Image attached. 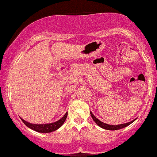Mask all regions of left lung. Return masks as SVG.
Listing matches in <instances>:
<instances>
[{
    "instance_id": "1",
    "label": "left lung",
    "mask_w": 157,
    "mask_h": 157,
    "mask_svg": "<svg viewBox=\"0 0 157 157\" xmlns=\"http://www.w3.org/2000/svg\"><path fill=\"white\" fill-rule=\"evenodd\" d=\"M90 114H91L92 118H93V120L95 122H96V124H97L98 126H100V128H102L106 129V130L113 131V130H118V129H121V128H123L127 127L128 125L131 124L132 122H134L135 120H136V119H135V120L132 121L128 122V123H125V124H117V125H110V124H105V123H103V122L100 121L99 119H97L96 117H95L94 115L93 114V113H92V112H90Z\"/></svg>"
}]
</instances>
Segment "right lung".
<instances>
[{
    "mask_svg": "<svg viewBox=\"0 0 157 157\" xmlns=\"http://www.w3.org/2000/svg\"><path fill=\"white\" fill-rule=\"evenodd\" d=\"M67 112L64 115V117H61V118L60 119V120L57 121L53 122V123L50 124H41L29 123V122L25 121V120H23L22 118H21V120L22 121L23 123L25 124L27 127L33 129V130L36 131V132H40V133H50V132L56 131L57 129H58L59 128L61 127L63 124L64 123V121H65L66 118H67Z\"/></svg>",
    "mask_w": 157,
    "mask_h": 157,
    "instance_id": "obj_1",
    "label": "right lung"
}]
</instances>
